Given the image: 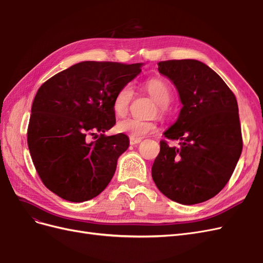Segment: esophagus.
<instances>
[{"instance_id": "obj_1", "label": "esophagus", "mask_w": 263, "mask_h": 263, "mask_svg": "<svg viewBox=\"0 0 263 263\" xmlns=\"http://www.w3.org/2000/svg\"><path fill=\"white\" fill-rule=\"evenodd\" d=\"M140 141H141V139H139V138H133V137L129 138V144L130 145H138Z\"/></svg>"}]
</instances>
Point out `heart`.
I'll return each mask as SVG.
<instances>
[{
	"label": "heart",
	"mask_w": 263,
	"mask_h": 263,
	"mask_svg": "<svg viewBox=\"0 0 263 263\" xmlns=\"http://www.w3.org/2000/svg\"><path fill=\"white\" fill-rule=\"evenodd\" d=\"M144 89L157 102L156 112L158 110V114L160 115L166 114L168 103L172 98L170 85L160 78H153L144 83ZM134 92L129 85H124L116 92L113 99V109L117 115L123 116L127 113ZM117 128L121 133H125L133 138H141L157 132L158 127L155 122L141 121L138 118L129 117L119 122L117 124Z\"/></svg>",
	"instance_id": "b5f03b06"
}]
</instances>
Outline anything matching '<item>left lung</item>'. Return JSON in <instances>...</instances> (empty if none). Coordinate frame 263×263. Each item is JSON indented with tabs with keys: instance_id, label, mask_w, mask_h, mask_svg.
I'll use <instances>...</instances> for the list:
<instances>
[{
	"instance_id": "1",
	"label": "left lung",
	"mask_w": 263,
	"mask_h": 263,
	"mask_svg": "<svg viewBox=\"0 0 263 263\" xmlns=\"http://www.w3.org/2000/svg\"><path fill=\"white\" fill-rule=\"evenodd\" d=\"M158 70L177 86L182 108L160 141L151 174L170 200L193 205L210 200L227 184L242 151L241 126L235 94L205 63L158 62Z\"/></svg>"
}]
</instances>
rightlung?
I'll list each match as a JSON object with an SVG mask.
<instances>
[{"mask_svg":"<svg viewBox=\"0 0 263 263\" xmlns=\"http://www.w3.org/2000/svg\"><path fill=\"white\" fill-rule=\"evenodd\" d=\"M141 63L83 61L48 79L31 106L27 144L44 185L63 200L98 196L112 180L129 146L115 125L113 99L140 73Z\"/></svg>","mask_w":263,"mask_h":263,"instance_id":"1","label":"right lung"}]
</instances>
